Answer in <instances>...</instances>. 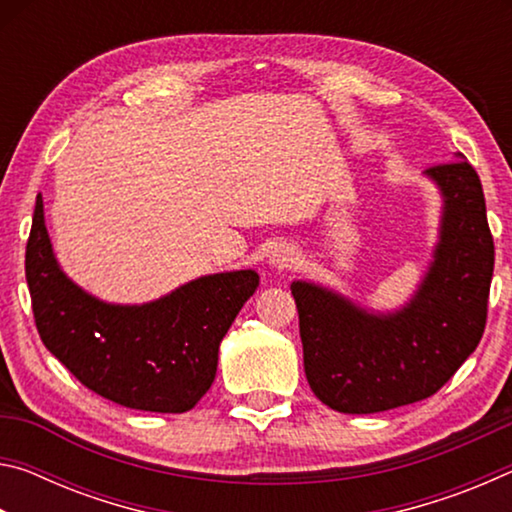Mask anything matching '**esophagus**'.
Instances as JSON below:
<instances>
[{"label": "esophagus", "instance_id": "esophagus-1", "mask_svg": "<svg viewBox=\"0 0 512 512\" xmlns=\"http://www.w3.org/2000/svg\"><path fill=\"white\" fill-rule=\"evenodd\" d=\"M271 264L275 268H289L296 264V250L291 246H277L271 255Z\"/></svg>", "mask_w": 512, "mask_h": 512}]
</instances>
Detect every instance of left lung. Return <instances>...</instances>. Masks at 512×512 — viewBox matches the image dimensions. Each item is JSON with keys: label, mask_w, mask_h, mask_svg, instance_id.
Listing matches in <instances>:
<instances>
[{"label": "left lung", "mask_w": 512, "mask_h": 512, "mask_svg": "<svg viewBox=\"0 0 512 512\" xmlns=\"http://www.w3.org/2000/svg\"><path fill=\"white\" fill-rule=\"evenodd\" d=\"M458 158L427 169L443 194L440 241L400 311L372 314L318 284H291L305 375L329 409L363 415L427 400L479 345L495 241L479 173Z\"/></svg>", "instance_id": "obj_1"}]
</instances>
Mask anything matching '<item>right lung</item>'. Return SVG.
Segmentation results:
<instances>
[{"instance_id": "add662e5", "label": "right lung", "mask_w": 512, "mask_h": 512, "mask_svg": "<svg viewBox=\"0 0 512 512\" xmlns=\"http://www.w3.org/2000/svg\"><path fill=\"white\" fill-rule=\"evenodd\" d=\"M42 207L38 194L24 268L45 348L83 386L126 409H194L210 391L219 345L259 275H205L146 305H108L60 271Z\"/></svg>"}]
</instances>
